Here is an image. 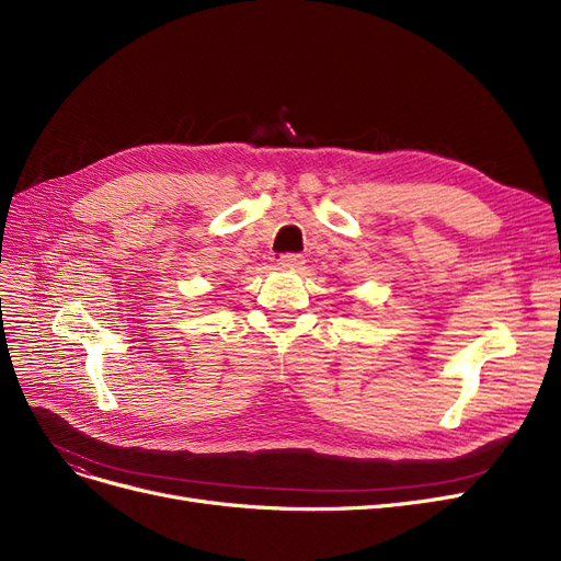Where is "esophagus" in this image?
I'll use <instances>...</instances> for the list:
<instances>
[{
  "label": "esophagus",
  "instance_id": "obj_1",
  "mask_svg": "<svg viewBox=\"0 0 561 561\" xmlns=\"http://www.w3.org/2000/svg\"><path fill=\"white\" fill-rule=\"evenodd\" d=\"M277 263H279V267H284V270H300L302 263H305V259H302L300 254H282V256L277 259Z\"/></svg>",
  "mask_w": 561,
  "mask_h": 561
}]
</instances>
